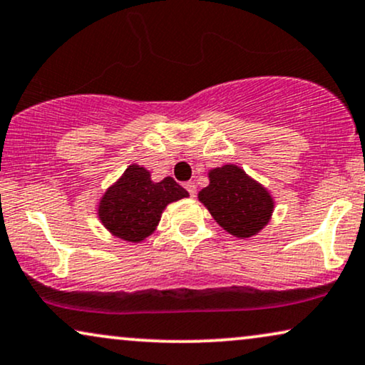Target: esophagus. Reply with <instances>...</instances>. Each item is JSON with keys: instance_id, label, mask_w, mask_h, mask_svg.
Here are the masks:
<instances>
[{"instance_id": "34e87169", "label": "esophagus", "mask_w": 365, "mask_h": 365, "mask_svg": "<svg viewBox=\"0 0 365 365\" xmlns=\"http://www.w3.org/2000/svg\"><path fill=\"white\" fill-rule=\"evenodd\" d=\"M184 187H186V191L191 194V196H194V194H196V184H194L192 181H189V182L184 184Z\"/></svg>"}]
</instances>
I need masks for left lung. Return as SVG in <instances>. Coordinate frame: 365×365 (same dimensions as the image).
<instances>
[{
  "instance_id": "obj_1",
  "label": "left lung",
  "mask_w": 365,
  "mask_h": 365,
  "mask_svg": "<svg viewBox=\"0 0 365 365\" xmlns=\"http://www.w3.org/2000/svg\"><path fill=\"white\" fill-rule=\"evenodd\" d=\"M221 228L236 238H250L268 225L273 197L243 169L226 164L210 171V186L197 194Z\"/></svg>"
}]
</instances>
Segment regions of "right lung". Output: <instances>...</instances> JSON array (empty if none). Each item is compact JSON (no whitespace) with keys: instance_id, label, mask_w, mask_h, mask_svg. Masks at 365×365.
<instances>
[{"instance_id":"obj_1","label":"right lung","mask_w":365,"mask_h":365,"mask_svg":"<svg viewBox=\"0 0 365 365\" xmlns=\"http://www.w3.org/2000/svg\"><path fill=\"white\" fill-rule=\"evenodd\" d=\"M187 196L173 178L154 182L148 169L132 164L102 196L98 217L113 236L139 243L154 233L169 202Z\"/></svg>"}]
</instances>
